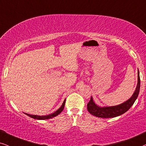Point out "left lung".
<instances>
[{
	"label": "left lung",
	"mask_w": 146,
	"mask_h": 146,
	"mask_svg": "<svg viewBox=\"0 0 146 146\" xmlns=\"http://www.w3.org/2000/svg\"><path fill=\"white\" fill-rule=\"evenodd\" d=\"M140 89V78L139 70L137 72V84L133 95L127 101L120 105L111 107H100L96 105L91 96L90 101L87 104V109L90 114L101 118H113L127 112L133 105L137 99Z\"/></svg>",
	"instance_id": "obj_1"
}]
</instances>
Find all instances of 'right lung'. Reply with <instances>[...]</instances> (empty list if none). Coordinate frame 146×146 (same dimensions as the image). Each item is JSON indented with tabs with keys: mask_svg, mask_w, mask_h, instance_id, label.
I'll list each match as a JSON object with an SVG mask.
<instances>
[{
	"mask_svg": "<svg viewBox=\"0 0 146 146\" xmlns=\"http://www.w3.org/2000/svg\"><path fill=\"white\" fill-rule=\"evenodd\" d=\"M65 103H66V99L64 100V102H63V103H62V106L59 108V109H58V110H57L56 111H55L54 113H52V114H50V115H43V116H39V115H30V114H27V113H25V114L27 115V116L31 117V118L35 119H38V120H44V119H51V118H53V117L57 116V115H58L60 114V113H61L62 111L64 110V106H65Z\"/></svg>",
	"mask_w": 146,
	"mask_h": 146,
	"instance_id": "1",
	"label": "right lung"
}]
</instances>
